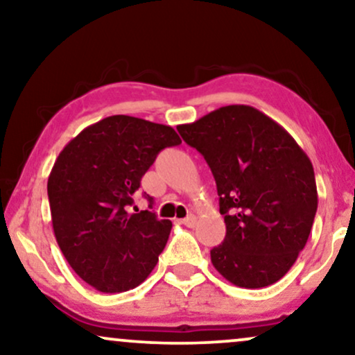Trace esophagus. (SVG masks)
<instances>
[{"label":"esophagus","instance_id":"1","mask_svg":"<svg viewBox=\"0 0 355 355\" xmlns=\"http://www.w3.org/2000/svg\"><path fill=\"white\" fill-rule=\"evenodd\" d=\"M196 221H197V218H196V216H193V215H189V216L184 218V220H181V225L187 226V227H193V226H196Z\"/></svg>","mask_w":355,"mask_h":355}]
</instances>
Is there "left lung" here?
Instances as JSON below:
<instances>
[{"label":"left lung","mask_w":355,"mask_h":355,"mask_svg":"<svg viewBox=\"0 0 355 355\" xmlns=\"http://www.w3.org/2000/svg\"><path fill=\"white\" fill-rule=\"evenodd\" d=\"M210 166L226 237L211 263L230 283L265 288L288 273L307 244L318 207L312 162L278 123L247 105L178 125Z\"/></svg>","instance_id":"8db88e82"}]
</instances>
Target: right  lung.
<instances>
[{
  "label": "right lung",
  "mask_w": 355,
  "mask_h": 355,
  "mask_svg": "<svg viewBox=\"0 0 355 355\" xmlns=\"http://www.w3.org/2000/svg\"><path fill=\"white\" fill-rule=\"evenodd\" d=\"M179 144L169 125L116 114L85 128L56 158L48 178L53 231L67 263L100 293L137 288L157 265L173 223L130 207L157 155Z\"/></svg>",
  "instance_id": "obj_1"
}]
</instances>
